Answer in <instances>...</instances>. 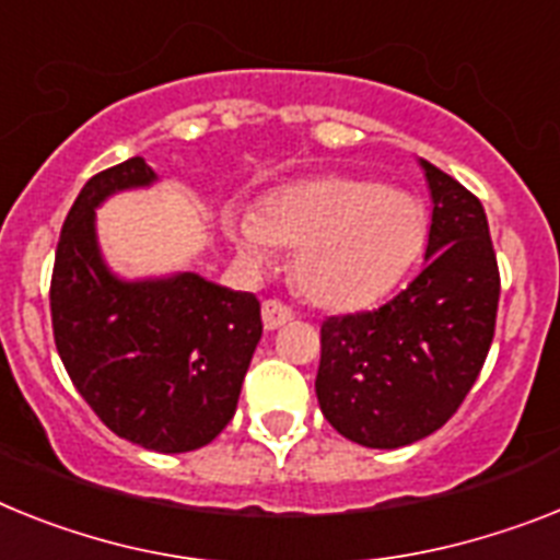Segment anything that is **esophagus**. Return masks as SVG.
<instances>
[{
	"label": "esophagus",
	"instance_id": "1",
	"mask_svg": "<svg viewBox=\"0 0 560 560\" xmlns=\"http://www.w3.org/2000/svg\"><path fill=\"white\" fill-rule=\"evenodd\" d=\"M293 318V310L288 304H281L279 299H267L261 304V322H265V330H279L281 324H288Z\"/></svg>",
	"mask_w": 560,
	"mask_h": 560
}]
</instances>
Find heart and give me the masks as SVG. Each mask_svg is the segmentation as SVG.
I'll return each instance as SVG.
<instances>
[{"label": "heart", "mask_w": 560, "mask_h": 560, "mask_svg": "<svg viewBox=\"0 0 560 560\" xmlns=\"http://www.w3.org/2000/svg\"><path fill=\"white\" fill-rule=\"evenodd\" d=\"M222 224L253 267L270 261L272 244L299 247L295 284L330 310L364 307L389 293L427 238V210L412 192L352 176L281 187L256 215L224 210Z\"/></svg>", "instance_id": "1"}]
</instances>
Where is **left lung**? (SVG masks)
<instances>
[{"label":"left lung","instance_id":"8db88e82","mask_svg":"<svg viewBox=\"0 0 560 560\" xmlns=\"http://www.w3.org/2000/svg\"><path fill=\"white\" fill-rule=\"evenodd\" d=\"M432 224L424 270L387 304L322 324L316 396L361 447L427 439L462 407L495 336L498 276L478 196L424 162Z\"/></svg>","mask_w":560,"mask_h":560}]
</instances>
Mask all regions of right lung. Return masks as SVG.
I'll list each match as a JSON object with an SVG mask.
<instances>
[{
	"instance_id": "1",
	"label": "right lung",
	"mask_w": 560,
	"mask_h": 560,
	"mask_svg": "<svg viewBox=\"0 0 560 560\" xmlns=\"http://www.w3.org/2000/svg\"><path fill=\"white\" fill-rule=\"evenodd\" d=\"M156 182L142 156L82 187L59 233L50 279L54 341L70 382L119 439L153 453H190L236 412L261 338L253 293L196 272L121 281L98 256L96 208Z\"/></svg>"
}]
</instances>
